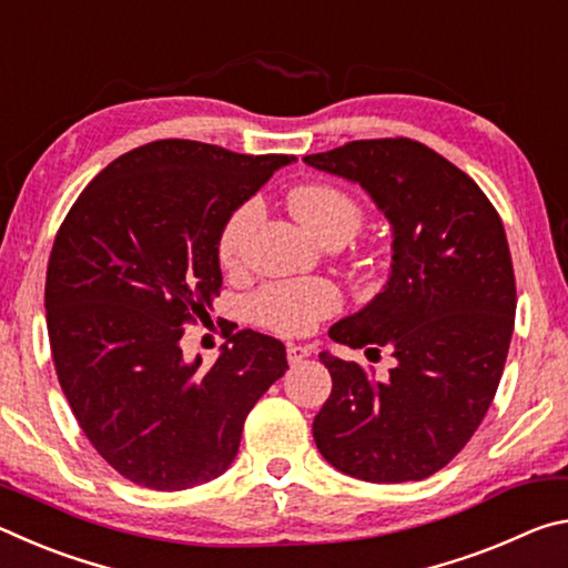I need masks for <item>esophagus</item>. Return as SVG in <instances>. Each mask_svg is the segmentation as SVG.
I'll return each mask as SVG.
<instances>
[{"label":"esophagus","instance_id":"1","mask_svg":"<svg viewBox=\"0 0 568 568\" xmlns=\"http://www.w3.org/2000/svg\"><path fill=\"white\" fill-rule=\"evenodd\" d=\"M307 355H311V348H307V345H287V363L291 365L303 363Z\"/></svg>","mask_w":568,"mask_h":568}]
</instances>
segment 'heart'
<instances>
[{"mask_svg": "<svg viewBox=\"0 0 568 568\" xmlns=\"http://www.w3.org/2000/svg\"><path fill=\"white\" fill-rule=\"evenodd\" d=\"M287 207L307 233L328 243L348 240L358 233L363 207L358 200L335 185H301L287 192ZM261 200L250 197L227 215L217 237V257L223 267H237L245 257L247 240L261 223ZM341 295L325 281H287L263 287L255 297V313L263 325L285 335H301L325 315L338 311Z\"/></svg>", "mask_w": 568, "mask_h": 568, "instance_id": "obj_1", "label": "heart"}]
</instances>
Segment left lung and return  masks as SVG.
I'll use <instances>...</instances> for the list:
<instances>
[{
  "label": "left lung",
  "instance_id": "left-lung-1",
  "mask_svg": "<svg viewBox=\"0 0 568 568\" xmlns=\"http://www.w3.org/2000/svg\"><path fill=\"white\" fill-rule=\"evenodd\" d=\"M303 162L361 185L393 233L383 291L328 335L388 348L396 365L373 381L323 351L333 390L313 420L315 446L371 484L420 480L468 444L501 381L516 313L504 223L466 172L408 138L355 140Z\"/></svg>",
  "mask_w": 568,
  "mask_h": 568
}]
</instances>
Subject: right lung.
Instances as JSON below:
<instances>
[{
	"mask_svg": "<svg viewBox=\"0 0 568 568\" xmlns=\"http://www.w3.org/2000/svg\"><path fill=\"white\" fill-rule=\"evenodd\" d=\"M291 162L150 142L110 162L54 237L44 307L57 378L90 444L132 484L182 491L225 474L247 413L287 371L271 335H230L207 371L180 338L223 285L227 215Z\"/></svg>",
	"mask_w": 568,
	"mask_h": 568,
	"instance_id": "1",
	"label": "right lung"
}]
</instances>
